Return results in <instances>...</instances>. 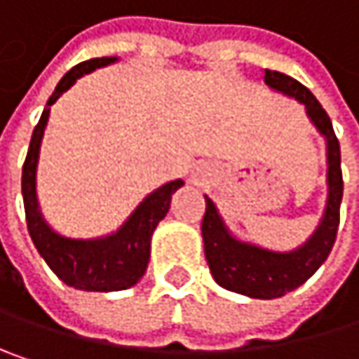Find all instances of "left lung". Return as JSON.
<instances>
[{"label":"left lung","mask_w":359,"mask_h":359,"mask_svg":"<svg viewBox=\"0 0 359 359\" xmlns=\"http://www.w3.org/2000/svg\"><path fill=\"white\" fill-rule=\"evenodd\" d=\"M264 83L285 95L299 100L316 128L326 137L328 156V201L323 222L312 239L299 250L289 253L262 250L250 243L237 241L220 220L212 199L205 197V214L201 220V235L205 259L214 280L235 293L253 299H274L304 285L320 266L334 245L339 229V210L343 197V175H341V147L332 130V122L324 111L320 102L299 81L266 70Z\"/></svg>","instance_id":"1"}]
</instances>
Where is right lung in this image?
<instances>
[{"mask_svg":"<svg viewBox=\"0 0 359 359\" xmlns=\"http://www.w3.org/2000/svg\"><path fill=\"white\" fill-rule=\"evenodd\" d=\"M114 60L116 57H95L76 64L62 76V81L57 83L51 97L47 100V106L36 122L29 154L22 166V199H25L27 229L36 251L43 255L47 266L57 274V278H62L68 287L83 289V291L128 289L145 274L149 262L151 235L158 222L168 214L172 193L182 184V180H172L160 187L158 191H154L151 195H147L145 201L135 210V214L124 222V226L116 235H109L104 239H93V241L66 239L53 233L41 218V212L36 208L35 170L41 137L49 116V106H53V102L66 89H70L76 83V79L100 66H106Z\"/></svg>","mask_w":359,"mask_h":359,"instance_id":"obj_1","label":"right lung"}]
</instances>
